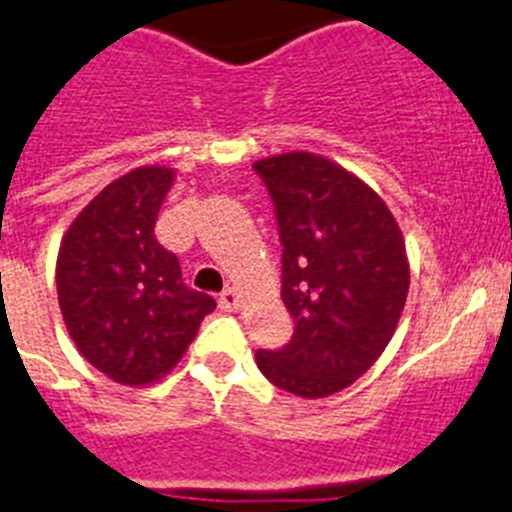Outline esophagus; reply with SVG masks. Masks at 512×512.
Segmentation results:
<instances>
[{
	"label": "esophagus",
	"instance_id": "obj_1",
	"mask_svg": "<svg viewBox=\"0 0 512 512\" xmlns=\"http://www.w3.org/2000/svg\"><path fill=\"white\" fill-rule=\"evenodd\" d=\"M219 308L222 310H237L240 308V293L234 288H227L222 295H219Z\"/></svg>",
	"mask_w": 512,
	"mask_h": 512
}]
</instances>
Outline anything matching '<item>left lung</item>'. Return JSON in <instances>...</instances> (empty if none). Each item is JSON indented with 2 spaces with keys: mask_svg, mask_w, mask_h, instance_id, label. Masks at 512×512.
<instances>
[{
  "mask_svg": "<svg viewBox=\"0 0 512 512\" xmlns=\"http://www.w3.org/2000/svg\"><path fill=\"white\" fill-rule=\"evenodd\" d=\"M283 245V303L295 331L255 353L262 374L303 399H323L364 376L396 331L409 262L394 214L371 186L308 151L252 164Z\"/></svg>",
  "mask_w": 512,
  "mask_h": 512,
  "instance_id": "left-lung-1",
  "label": "left lung"
}]
</instances>
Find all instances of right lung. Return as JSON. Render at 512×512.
I'll use <instances>...</instances> for the list:
<instances>
[{"label":"right lung","mask_w":512,"mask_h":512,"mask_svg":"<svg viewBox=\"0 0 512 512\" xmlns=\"http://www.w3.org/2000/svg\"><path fill=\"white\" fill-rule=\"evenodd\" d=\"M174 171L141 166L75 217L57 255V300L70 338L108 379L143 386L169 374L217 308L186 288L154 227Z\"/></svg>","instance_id":"right-lung-1"}]
</instances>
